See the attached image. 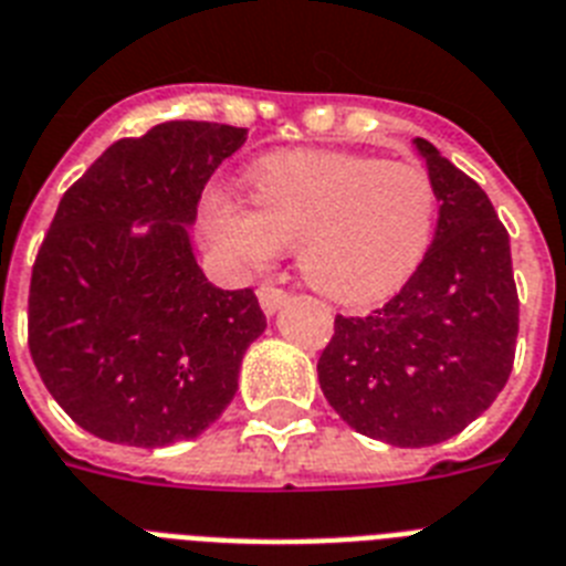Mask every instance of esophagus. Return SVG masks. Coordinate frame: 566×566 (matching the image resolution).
Segmentation results:
<instances>
[{
  "instance_id": "34e87169",
  "label": "esophagus",
  "mask_w": 566,
  "mask_h": 566,
  "mask_svg": "<svg viewBox=\"0 0 566 566\" xmlns=\"http://www.w3.org/2000/svg\"><path fill=\"white\" fill-rule=\"evenodd\" d=\"M287 298H291V293L275 287V284H261L259 287V302L268 316H273L275 311H282V305H287Z\"/></svg>"
}]
</instances>
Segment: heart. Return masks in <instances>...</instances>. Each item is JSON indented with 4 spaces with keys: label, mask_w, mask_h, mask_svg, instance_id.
I'll return each instance as SVG.
<instances>
[{
    "label": "heart",
    "mask_w": 566,
    "mask_h": 566,
    "mask_svg": "<svg viewBox=\"0 0 566 566\" xmlns=\"http://www.w3.org/2000/svg\"><path fill=\"white\" fill-rule=\"evenodd\" d=\"M250 186L255 209L223 191L206 197V238L243 270L298 247L307 284L346 305L398 291L433 243L439 195L418 165L296 150L261 159Z\"/></svg>",
    "instance_id": "heart-1"
}]
</instances>
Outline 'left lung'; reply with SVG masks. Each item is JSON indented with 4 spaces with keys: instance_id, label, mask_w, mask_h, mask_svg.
<instances>
[{
    "instance_id": "8db88e82",
    "label": "left lung",
    "mask_w": 566,
    "mask_h": 566,
    "mask_svg": "<svg viewBox=\"0 0 566 566\" xmlns=\"http://www.w3.org/2000/svg\"><path fill=\"white\" fill-rule=\"evenodd\" d=\"M439 195V223L410 282L369 316L334 319L316 371L337 416L395 448L462 433L506 387L517 343L509 232L489 195L416 139Z\"/></svg>"
}]
</instances>
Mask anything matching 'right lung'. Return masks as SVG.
Returning a JSON list of instances; mask_svg holds the SVG:
<instances>
[{
    "label": "right lung",
    "mask_w": 566,
    "mask_h": 566,
    "mask_svg": "<svg viewBox=\"0 0 566 566\" xmlns=\"http://www.w3.org/2000/svg\"><path fill=\"white\" fill-rule=\"evenodd\" d=\"M243 142L229 124H156L109 145L60 200L31 270V360L66 416L104 442H186L235 398L268 316L250 287L206 279L186 227Z\"/></svg>",
    "instance_id": "add662e5"
}]
</instances>
